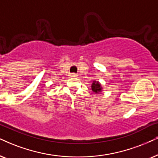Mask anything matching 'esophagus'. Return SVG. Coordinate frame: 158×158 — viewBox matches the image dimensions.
Instances as JSON below:
<instances>
[{"label": "esophagus", "instance_id": "esophagus-1", "mask_svg": "<svg viewBox=\"0 0 158 158\" xmlns=\"http://www.w3.org/2000/svg\"><path fill=\"white\" fill-rule=\"evenodd\" d=\"M73 77H75V75H73Z\"/></svg>", "mask_w": 158, "mask_h": 158}]
</instances>
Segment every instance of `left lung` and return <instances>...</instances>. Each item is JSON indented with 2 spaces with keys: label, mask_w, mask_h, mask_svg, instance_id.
Returning a JSON list of instances; mask_svg holds the SVG:
<instances>
[{
  "label": "left lung",
  "mask_w": 158,
  "mask_h": 158,
  "mask_svg": "<svg viewBox=\"0 0 158 158\" xmlns=\"http://www.w3.org/2000/svg\"><path fill=\"white\" fill-rule=\"evenodd\" d=\"M91 87H92V90L96 93H98L100 92H101V89H102V88H101V84H100L98 81H93V85H92Z\"/></svg>",
  "instance_id": "left-lung-1"
}]
</instances>
